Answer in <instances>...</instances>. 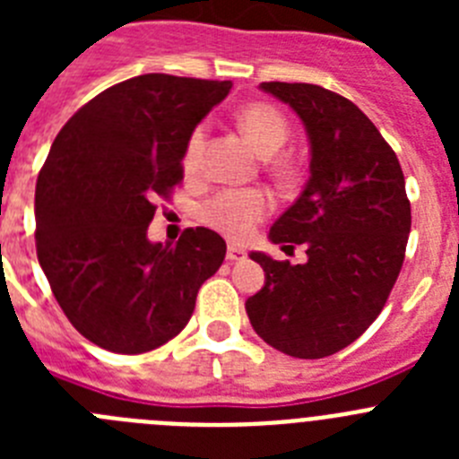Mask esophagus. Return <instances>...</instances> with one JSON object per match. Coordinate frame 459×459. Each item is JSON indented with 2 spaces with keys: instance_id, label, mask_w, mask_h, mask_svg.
Masks as SVG:
<instances>
[{
  "instance_id": "esophagus-1",
  "label": "esophagus",
  "mask_w": 459,
  "mask_h": 459,
  "mask_svg": "<svg viewBox=\"0 0 459 459\" xmlns=\"http://www.w3.org/2000/svg\"><path fill=\"white\" fill-rule=\"evenodd\" d=\"M246 259V250L238 246H227V262H241Z\"/></svg>"
}]
</instances>
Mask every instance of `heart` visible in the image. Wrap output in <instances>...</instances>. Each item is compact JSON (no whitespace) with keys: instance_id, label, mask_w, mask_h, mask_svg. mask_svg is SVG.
Wrapping results in <instances>:
<instances>
[{"instance_id":"heart-1","label":"heart","mask_w":459,"mask_h":459,"mask_svg":"<svg viewBox=\"0 0 459 459\" xmlns=\"http://www.w3.org/2000/svg\"><path fill=\"white\" fill-rule=\"evenodd\" d=\"M238 126L253 147L264 156L278 152L290 135V126L278 108L269 103H250L238 112ZM206 144V126H195L184 147L186 172H197ZM271 211L269 195L257 188L225 190L202 209V221L232 241H243L253 234L257 222Z\"/></svg>"}]
</instances>
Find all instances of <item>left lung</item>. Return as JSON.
Instances as JSON below:
<instances>
[{
    "instance_id": "left-lung-1",
    "label": "left lung",
    "mask_w": 459,
    "mask_h": 459,
    "mask_svg": "<svg viewBox=\"0 0 459 459\" xmlns=\"http://www.w3.org/2000/svg\"><path fill=\"white\" fill-rule=\"evenodd\" d=\"M259 89L290 105L310 140V179L269 232L282 250L306 246L307 262L250 253L266 282L246 312L282 354L324 359L363 335L400 275L411 230L404 174L377 126L340 93L306 82Z\"/></svg>"
}]
</instances>
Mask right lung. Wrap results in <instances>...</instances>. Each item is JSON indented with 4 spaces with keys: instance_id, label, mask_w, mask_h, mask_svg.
Returning <instances> with one entry per match:
<instances>
[{
    "instance_id": "right-lung-1",
    "label": "right lung",
    "mask_w": 459,
    "mask_h": 459,
    "mask_svg": "<svg viewBox=\"0 0 459 459\" xmlns=\"http://www.w3.org/2000/svg\"><path fill=\"white\" fill-rule=\"evenodd\" d=\"M232 82L147 73L105 89L52 142L36 181V255L56 303L89 342L144 354L179 335L225 241L188 227L152 243L156 195L184 179L190 131Z\"/></svg>"
}]
</instances>
